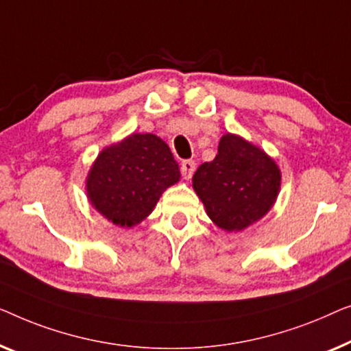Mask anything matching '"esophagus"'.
I'll return each instance as SVG.
<instances>
[{
    "mask_svg": "<svg viewBox=\"0 0 351 351\" xmlns=\"http://www.w3.org/2000/svg\"><path fill=\"white\" fill-rule=\"evenodd\" d=\"M195 171V162L194 160H184L181 164V175L184 178L186 181H189L192 175H194Z\"/></svg>",
    "mask_w": 351,
    "mask_h": 351,
    "instance_id": "esophagus-1",
    "label": "esophagus"
}]
</instances>
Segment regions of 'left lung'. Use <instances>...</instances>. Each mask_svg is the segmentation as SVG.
Returning a JSON list of instances; mask_svg holds the SVG:
<instances>
[{"instance_id":"1","label":"left lung","mask_w":351,"mask_h":351,"mask_svg":"<svg viewBox=\"0 0 351 351\" xmlns=\"http://www.w3.org/2000/svg\"><path fill=\"white\" fill-rule=\"evenodd\" d=\"M281 171L267 152L235 133L221 136L218 154L202 164L192 187L206 215L226 232H240L272 210Z\"/></svg>"}]
</instances>
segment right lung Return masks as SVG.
<instances>
[{"mask_svg":"<svg viewBox=\"0 0 351 351\" xmlns=\"http://www.w3.org/2000/svg\"><path fill=\"white\" fill-rule=\"evenodd\" d=\"M180 178V167L162 138L132 133L97 156L86 178L87 199L110 223L133 227L152 213L164 191Z\"/></svg>","mask_w":351,"mask_h":351,"instance_id":"obj_1","label":"right lung"}]
</instances>
